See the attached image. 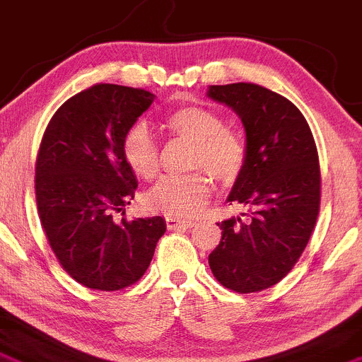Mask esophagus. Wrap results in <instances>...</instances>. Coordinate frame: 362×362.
Returning <instances> with one entry per match:
<instances>
[{
  "label": "esophagus",
  "mask_w": 362,
  "mask_h": 362,
  "mask_svg": "<svg viewBox=\"0 0 362 362\" xmlns=\"http://www.w3.org/2000/svg\"><path fill=\"white\" fill-rule=\"evenodd\" d=\"M166 227L170 230H177V229H191L194 226L192 220H182L177 218V216H166Z\"/></svg>",
  "instance_id": "34e87169"
}]
</instances>
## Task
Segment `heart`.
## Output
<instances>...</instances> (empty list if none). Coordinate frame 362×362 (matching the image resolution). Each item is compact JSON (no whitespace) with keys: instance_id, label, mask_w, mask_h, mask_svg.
I'll use <instances>...</instances> for the list:
<instances>
[{"instance_id":"obj_1","label":"heart","mask_w":362,"mask_h":362,"mask_svg":"<svg viewBox=\"0 0 362 362\" xmlns=\"http://www.w3.org/2000/svg\"><path fill=\"white\" fill-rule=\"evenodd\" d=\"M163 127L171 136L192 142L191 168L208 171L220 184H232L246 163V142L238 132L226 127L222 116L203 105H184L165 114ZM123 159L140 178L156 177L159 170V146L149 128L135 123L121 140ZM204 171L180 177H163L144 201L152 211L168 216L196 215L206 204L211 180Z\"/></svg>"}]
</instances>
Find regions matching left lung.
Here are the masks:
<instances>
[{
    "mask_svg": "<svg viewBox=\"0 0 362 362\" xmlns=\"http://www.w3.org/2000/svg\"><path fill=\"white\" fill-rule=\"evenodd\" d=\"M208 97L229 105L246 132V163L229 203L250 208L216 223L218 246L208 257L213 276L235 293L279 283L309 243L321 203V170L303 114L276 91L255 83L215 85Z\"/></svg>",
    "mask_w": 362,
    "mask_h": 362,
    "instance_id": "obj_1",
    "label": "left lung"
}]
</instances>
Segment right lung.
<instances>
[{"label": "right lung", "mask_w": 362, "mask_h": 362, "mask_svg": "<svg viewBox=\"0 0 362 362\" xmlns=\"http://www.w3.org/2000/svg\"><path fill=\"white\" fill-rule=\"evenodd\" d=\"M152 102L151 91L97 83L64 102L41 139L37 216L64 271L91 290L135 284L166 230L161 216L112 218L136 189L121 140Z\"/></svg>", "instance_id": "right-lung-1"}]
</instances>
